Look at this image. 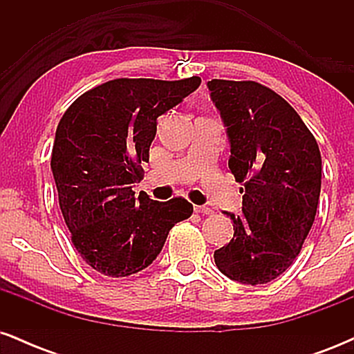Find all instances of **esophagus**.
Returning <instances> with one entry per match:
<instances>
[{"label": "esophagus", "mask_w": 354, "mask_h": 354, "mask_svg": "<svg viewBox=\"0 0 354 354\" xmlns=\"http://www.w3.org/2000/svg\"><path fill=\"white\" fill-rule=\"evenodd\" d=\"M194 211H196V213H201V214H211V213H213V209L208 208V206H194Z\"/></svg>", "instance_id": "obj_1"}]
</instances>
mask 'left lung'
<instances>
[{"label": "left lung", "instance_id": "8db88e82", "mask_svg": "<svg viewBox=\"0 0 354 354\" xmlns=\"http://www.w3.org/2000/svg\"><path fill=\"white\" fill-rule=\"evenodd\" d=\"M230 141V171L243 183L234 234L214 251L223 274L265 284L283 274L301 251L316 216L321 153L298 113L254 81H208Z\"/></svg>", "mask_w": 354, "mask_h": 354}]
</instances>
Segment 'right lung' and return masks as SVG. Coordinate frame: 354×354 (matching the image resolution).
Segmentation results:
<instances>
[{"label":"right lung","mask_w":354,"mask_h":354,"mask_svg":"<svg viewBox=\"0 0 354 354\" xmlns=\"http://www.w3.org/2000/svg\"><path fill=\"white\" fill-rule=\"evenodd\" d=\"M200 84L198 76L113 80L81 95L61 118L51 153L59 208L76 251L98 273L121 278L148 268L169 230L193 213L181 198L135 196L133 183L143 178L158 118Z\"/></svg>","instance_id":"add662e5"}]
</instances>
